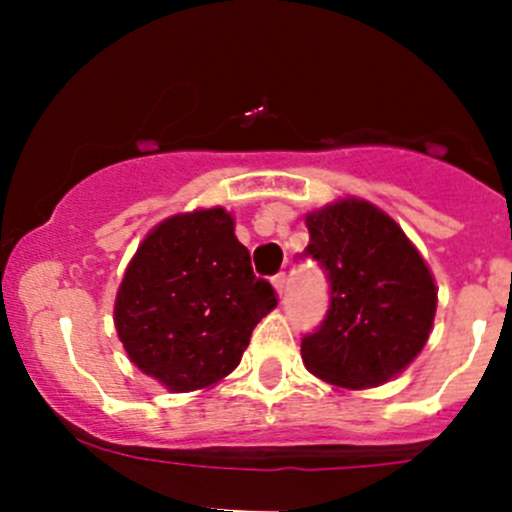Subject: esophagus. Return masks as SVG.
<instances>
[{"label":"esophagus","mask_w":512,"mask_h":512,"mask_svg":"<svg viewBox=\"0 0 512 512\" xmlns=\"http://www.w3.org/2000/svg\"><path fill=\"white\" fill-rule=\"evenodd\" d=\"M272 285H275V289H277V297L282 299V294H285V287H287V275H285V272H280V275L272 277Z\"/></svg>","instance_id":"esophagus-1"}]
</instances>
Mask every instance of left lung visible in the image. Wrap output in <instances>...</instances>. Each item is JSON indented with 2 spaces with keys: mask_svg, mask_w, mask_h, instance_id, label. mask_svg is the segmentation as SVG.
<instances>
[{
  "mask_svg": "<svg viewBox=\"0 0 512 512\" xmlns=\"http://www.w3.org/2000/svg\"><path fill=\"white\" fill-rule=\"evenodd\" d=\"M307 255L327 270L329 312L302 339V361L337 389H374L426 347L438 287L401 225L376 205L339 198L304 215Z\"/></svg>",
  "mask_w": 512,
  "mask_h": 512,
  "instance_id": "1",
  "label": "left lung"
}]
</instances>
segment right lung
<instances>
[{
	"label": "right lung",
	"instance_id": "obj_1",
	"mask_svg": "<svg viewBox=\"0 0 512 512\" xmlns=\"http://www.w3.org/2000/svg\"><path fill=\"white\" fill-rule=\"evenodd\" d=\"M277 307L225 208L165 218L123 272L113 324L128 359L173 394L210 389L237 369L252 329Z\"/></svg>",
	"mask_w": 512,
	"mask_h": 512
}]
</instances>
